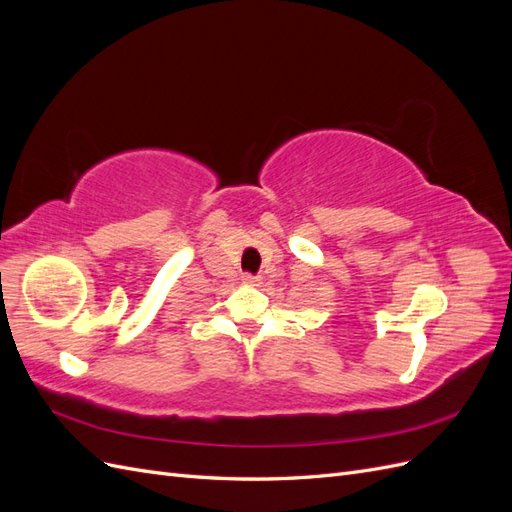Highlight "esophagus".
<instances>
[{
  "label": "esophagus",
  "mask_w": 512,
  "mask_h": 512,
  "mask_svg": "<svg viewBox=\"0 0 512 512\" xmlns=\"http://www.w3.org/2000/svg\"><path fill=\"white\" fill-rule=\"evenodd\" d=\"M243 284L245 286H258L260 284V275H254V273H243Z\"/></svg>",
  "instance_id": "34e87169"
}]
</instances>
